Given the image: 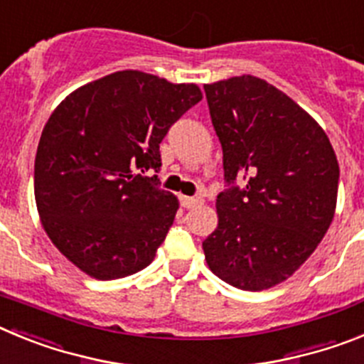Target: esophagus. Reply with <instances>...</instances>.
I'll use <instances>...</instances> for the list:
<instances>
[{
    "label": "esophagus",
    "mask_w": 364,
    "mask_h": 364,
    "mask_svg": "<svg viewBox=\"0 0 364 364\" xmlns=\"http://www.w3.org/2000/svg\"><path fill=\"white\" fill-rule=\"evenodd\" d=\"M180 202H182V205H184V208L191 210V208H197V205H200L204 200H202L200 197H180Z\"/></svg>",
    "instance_id": "esophagus-1"
}]
</instances>
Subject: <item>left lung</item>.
Listing matches in <instances>:
<instances>
[{
	"label": "left lung",
	"mask_w": 364,
	"mask_h": 364,
	"mask_svg": "<svg viewBox=\"0 0 364 364\" xmlns=\"http://www.w3.org/2000/svg\"><path fill=\"white\" fill-rule=\"evenodd\" d=\"M204 91L230 186L202 242L205 262L239 290H268L304 264L332 224L337 156L323 127L266 80L242 74Z\"/></svg>",
	"instance_id": "1"
}]
</instances>
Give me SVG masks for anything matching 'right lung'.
Instances as JSON below:
<instances>
[{
	"label": "right lung",
	"mask_w": 364,
	"mask_h": 364,
	"mask_svg": "<svg viewBox=\"0 0 364 364\" xmlns=\"http://www.w3.org/2000/svg\"><path fill=\"white\" fill-rule=\"evenodd\" d=\"M202 92L118 70L70 92L45 124L34 162L43 230L76 268L98 281L153 262L178 200L160 189V142Z\"/></svg>",
	"instance_id": "add662e5"
}]
</instances>
